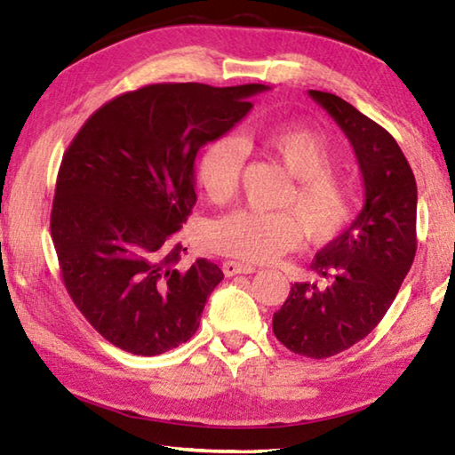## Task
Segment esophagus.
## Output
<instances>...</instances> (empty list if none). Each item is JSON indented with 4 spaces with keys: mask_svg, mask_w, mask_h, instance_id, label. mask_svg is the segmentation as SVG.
Here are the masks:
<instances>
[{
    "mask_svg": "<svg viewBox=\"0 0 455 455\" xmlns=\"http://www.w3.org/2000/svg\"><path fill=\"white\" fill-rule=\"evenodd\" d=\"M222 273L227 276H235V275H249V273H255V267L252 265H244V263H238V260H225L222 263Z\"/></svg>",
    "mask_w": 455,
    "mask_h": 455,
    "instance_id": "34e87169",
    "label": "esophagus"
}]
</instances>
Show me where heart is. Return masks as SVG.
<instances>
[{
  "label": "heart",
  "mask_w": 455,
  "mask_h": 455,
  "mask_svg": "<svg viewBox=\"0 0 455 455\" xmlns=\"http://www.w3.org/2000/svg\"><path fill=\"white\" fill-rule=\"evenodd\" d=\"M244 142L273 154L292 179L281 200L287 211H235L211 222L206 241L212 251L244 263H268L309 243H329L351 225L361 206V187L351 174L331 168L337 160L329 138L305 124L252 128ZM244 150L238 140L220 136L206 144L196 164V180L206 198L225 204L241 180Z\"/></svg>",
  "instance_id": "heart-1"
}]
</instances>
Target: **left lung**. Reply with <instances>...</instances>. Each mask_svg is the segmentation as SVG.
I'll return each mask as SVG.
<instances>
[{
  "label": "left lung",
  "instance_id": "left-lung-1",
  "mask_svg": "<svg viewBox=\"0 0 455 455\" xmlns=\"http://www.w3.org/2000/svg\"><path fill=\"white\" fill-rule=\"evenodd\" d=\"M355 150L365 204L353 225L315 255L327 281L295 283L273 315L275 337L297 355H337L379 325L418 251V187L395 138L343 98L309 90Z\"/></svg>",
  "mask_w": 455,
  "mask_h": 455
}]
</instances>
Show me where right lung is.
Returning a JSON list of instances; mask_svg holds the SVG:
<instances>
[{
    "mask_svg": "<svg viewBox=\"0 0 455 455\" xmlns=\"http://www.w3.org/2000/svg\"><path fill=\"white\" fill-rule=\"evenodd\" d=\"M263 90L150 84L98 108L68 146L52 241L68 295L106 341L150 357L196 333L225 275L206 259L180 263L176 233L196 204L195 160Z\"/></svg>",
    "mask_w": 455,
    "mask_h": 455,
    "instance_id": "add662e5",
    "label": "right lung"
}]
</instances>
